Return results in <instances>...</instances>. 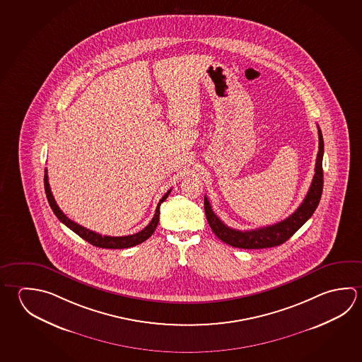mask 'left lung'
<instances>
[{"instance_id": "obj_1", "label": "left lung", "mask_w": 362, "mask_h": 362, "mask_svg": "<svg viewBox=\"0 0 362 362\" xmlns=\"http://www.w3.org/2000/svg\"><path fill=\"white\" fill-rule=\"evenodd\" d=\"M317 134H319V151H317V163H315V174L311 182L310 188L308 190V194L305 197L303 203L298 206V209L284 221L277 222L266 228L247 230V231L228 228L215 215V212L211 207V203L207 199V197L204 196V212H206L207 221L212 231L220 240L231 247H241V249L277 247L284 244L286 240H288L292 235L295 234L298 228L310 218L314 211L317 209L322 197V192H323L324 141L323 134L319 126H317Z\"/></svg>"}]
</instances>
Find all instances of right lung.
I'll return each mask as SVG.
<instances>
[{"mask_svg": "<svg viewBox=\"0 0 362 362\" xmlns=\"http://www.w3.org/2000/svg\"><path fill=\"white\" fill-rule=\"evenodd\" d=\"M45 194H47V199L51 206L52 211L54 212V215L57 216L58 220L64 223L67 228H71L74 233H76L78 236H81L83 240L88 241L91 245L95 247H105V249H124V247H134L139 245L141 243L147 240L153 231L158 228L160 218V204L165 201L168 196L170 194L172 189L168 190L164 197L160 199L158 203V207L155 211L153 220L147 225L146 228L141 230L139 233L134 235H127V236H103V235L98 234L95 231H91L89 228H83L81 225H78L76 222L70 220L67 216L64 215L61 209L58 207L57 203L54 201V197L52 194L51 187L48 183V175H47V169H45Z\"/></svg>", "mask_w": 362, "mask_h": 362, "instance_id": "right-lung-1", "label": "right lung"}]
</instances>
